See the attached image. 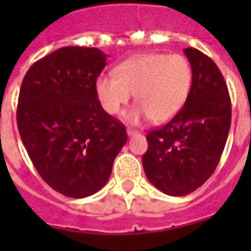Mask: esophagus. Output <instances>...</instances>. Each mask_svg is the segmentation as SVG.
Listing matches in <instances>:
<instances>
[{
  "label": "esophagus",
  "mask_w": 251,
  "mask_h": 251,
  "mask_svg": "<svg viewBox=\"0 0 251 251\" xmlns=\"http://www.w3.org/2000/svg\"><path fill=\"white\" fill-rule=\"evenodd\" d=\"M126 133H127V136H129V137L137 136V134H138V131L133 130V129H127V130H126Z\"/></svg>",
  "instance_id": "obj_1"
}]
</instances>
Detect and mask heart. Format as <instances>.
<instances>
[{
    "instance_id": "obj_1",
    "label": "heart",
    "mask_w": 251,
    "mask_h": 251,
    "mask_svg": "<svg viewBox=\"0 0 251 251\" xmlns=\"http://www.w3.org/2000/svg\"><path fill=\"white\" fill-rule=\"evenodd\" d=\"M114 75H100L95 80V93L103 110L118 114L134 94L138 103L126 111L129 124L151 120L163 124L172 120L188 98L192 70L180 53H141L115 67Z\"/></svg>"
}]
</instances>
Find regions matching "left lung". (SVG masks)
<instances>
[{
    "instance_id": "8db88e82",
    "label": "left lung",
    "mask_w": 251,
    "mask_h": 251,
    "mask_svg": "<svg viewBox=\"0 0 251 251\" xmlns=\"http://www.w3.org/2000/svg\"><path fill=\"white\" fill-rule=\"evenodd\" d=\"M184 55L192 83L183 109L160 129L148 133L142 165L148 180L172 196H184L214 174L231 125V102L222 72L195 48Z\"/></svg>"
}]
</instances>
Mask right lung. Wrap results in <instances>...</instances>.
Listing matches in <instances>:
<instances>
[{
	"label": "right lung",
	"instance_id": "1",
	"mask_svg": "<svg viewBox=\"0 0 251 251\" xmlns=\"http://www.w3.org/2000/svg\"><path fill=\"white\" fill-rule=\"evenodd\" d=\"M107 55L63 47L30 67L21 84L17 126L43 180L82 199L102 188L127 141L125 126L100 106L95 80Z\"/></svg>",
	"mask_w": 251,
	"mask_h": 251
}]
</instances>
